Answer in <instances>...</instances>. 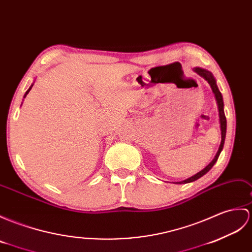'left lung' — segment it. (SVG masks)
I'll use <instances>...</instances> for the list:
<instances>
[{
  "instance_id": "8db88e82",
  "label": "left lung",
  "mask_w": 252,
  "mask_h": 252,
  "mask_svg": "<svg viewBox=\"0 0 252 252\" xmlns=\"http://www.w3.org/2000/svg\"><path fill=\"white\" fill-rule=\"evenodd\" d=\"M194 72H196L198 75L202 76V77L207 80V83L210 85V87H212L213 89V92L214 94L216 96V99H217V104H218V109H219V118H220V126H221V144L219 146V149L217 151V154H216L215 158L213 159V161L209 163V164L202 169L201 172H198L197 174H195L194 176H192L188 179H186L184 181H180V183H177V184H188V183H192V181H195L196 179L201 178L202 176H204L210 168H212L215 163L217 162L218 158L220 156V153L222 151V149H223V145H224V140H225V133H226V118H225V115H224V110H223V98H222V94L221 92L219 91L218 87H217V84H216V80L214 78L213 74L206 71V69H203V68H200V67H195L194 68Z\"/></svg>"
}]
</instances>
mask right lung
I'll return each instance as SVG.
<instances>
[{
	"label": "right lung",
	"instance_id": "add662e5",
	"mask_svg": "<svg viewBox=\"0 0 252 252\" xmlns=\"http://www.w3.org/2000/svg\"><path fill=\"white\" fill-rule=\"evenodd\" d=\"M32 87H33V84H32V86H31L30 88H29V89H28V91L26 92V94H25V96H23V97H26V96H27V94H28V93H29V92H30V90L32 89Z\"/></svg>",
	"mask_w": 252,
	"mask_h": 252
}]
</instances>
